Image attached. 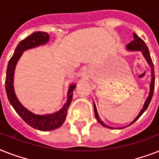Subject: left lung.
Instances as JSON below:
<instances>
[{
    "label": "left lung",
    "mask_w": 159,
    "mask_h": 159,
    "mask_svg": "<svg viewBox=\"0 0 159 159\" xmlns=\"http://www.w3.org/2000/svg\"><path fill=\"white\" fill-rule=\"evenodd\" d=\"M134 39L133 41H131L130 43H129L128 45H127V48H128L129 50H140L143 52V56L145 57V58L147 59L148 62L149 63L150 65L151 68H152V80H151V83H150V92H149V95H148V97L147 98L146 100L145 103L143 105V109L141 110V111L139 112V114L138 115V116L136 117L134 121L130 125L134 123V122H135L137 120H138L139 117L141 116V115L146 111V109L148 108V105L150 103L151 100H152V97H153V92H154V84H155V77H154V69H153V61H152V58L150 57V53H149V51H148V48L146 45V43H144V41L141 38H139L135 33H134ZM94 111H95V116H96V118L97 120H98V122L102 124V125L105 126V127H107V128H110V129H114V128H111L110 126L106 125V124H104L103 122L100 120L99 119V116H98V114H97V108H96V106L94 105Z\"/></svg>",
    "instance_id": "left-lung-1"
}]
</instances>
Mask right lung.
Masks as SVG:
<instances>
[{
  "mask_svg": "<svg viewBox=\"0 0 159 159\" xmlns=\"http://www.w3.org/2000/svg\"><path fill=\"white\" fill-rule=\"evenodd\" d=\"M48 38L49 36L46 32L38 31V32L33 33L23 40H21L17 45L15 53L9 61L6 77V92L11 106H13L15 111L23 119V120L25 123L36 129L42 131L53 130L62 125L67 116V110L70 106V103L72 102V94H73L72 92L74 91L76 86L73 84L70 87L68 94H67V102L65 103L62 109H61L58 112L51 114V115L38 116L28 111L20 103L14 92L13 77L16 62L23 53V51L45 43L48 41Z\"/></svg>",
  "mask_w": 159,
  "mask_h": 159,
  "instance_id": "1",
  "label": "right lung"
}]
</instances>
